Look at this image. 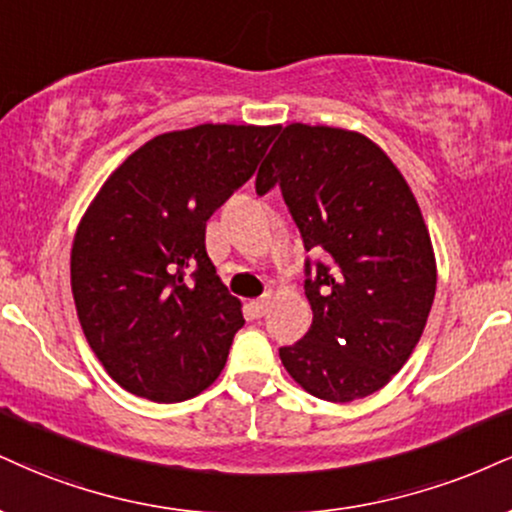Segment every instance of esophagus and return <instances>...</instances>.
<instances>
[{
	"label": "esophagus",
	"mask_w": 512,
	"mask_h": 512,
	"mask_svg": "<svg viewBox=\"0 0 512 512\" xmlns=\"http://www.w3.org/2000/svg\"><path fill=\"white\" fill-rule=\"evenodd\" d=\"M250 307H252V312H255L257 317H262L264 312H267V307H269V295H262V298L252 300Z\"/></svg>",
	"instance_id": "esophagus-1"
}]
</instances>
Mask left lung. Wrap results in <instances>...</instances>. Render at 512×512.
I'll return each mask as SVG.
<instances>
[{
	"mask_svg": "<svg viewBox=\"0 0 512 512\" xmlns=\"http://www.w3.org/2000/svg\"><path fill=\"white\" fill-rule=\"evenodd\" d=\"M279 186L307 252L310 331L279 350L283 367L331 403L372 396L408 362L436 293L432 238L396 164L367 135L291 123L260 171Z\"/></svg>",
	"mask_w": 512,
	"mask_h": 512,
	"instance_id": "8db88e82",
	"label": "left lung"
}]
</instances>
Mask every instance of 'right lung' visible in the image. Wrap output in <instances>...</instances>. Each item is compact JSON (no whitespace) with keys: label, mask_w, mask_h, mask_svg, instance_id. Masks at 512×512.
<instances>
[{"label":"right lung","mask_w":512,"mask_h":512,"mask_svg":"<svg viewBox=\"0 0 512 512\" xmlns=\"http://www.w3.org/2000/svg\"><path fill=\"white\" fill-rule=\"evenodd\" d=\"M281 126L202 123L133 152L90 202L71 291L92 353L155 403L205 391L245 324L205 250L207 219L255 174Z\"/></svg>","instance_id":"add662e5"}]
</instances>
